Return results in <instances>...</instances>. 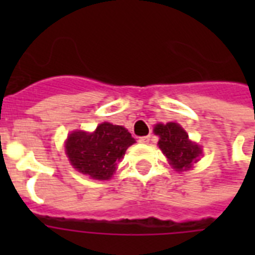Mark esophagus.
Wrapping results in <instances>:
<instances>
[{
    "instance_id": "esophagus-1",
    "label": "esophagus",
    "mask_w": 255,
    "mask_h": 255,
    "mask_svg": "<svg viewBox=\"0 0 255 255\" xmlns=\"http://www.w3.org/2000/svg\"><path fill=\"white\" fill-rule=\"evenodd\" d=\"M152 140V137L149 135L148 136H143V137H139V141L140 143H143V144H148L149 141Z\"/></svg>"
}]
</instances>
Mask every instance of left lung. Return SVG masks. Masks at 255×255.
Wrapping results in <instances>:
<instances>
[{
  "mask_svg": "<svg viewBox=\"0 0 255 255\" xmlns=\"http://www.w3.org/2000/svg\"><path fill=\"white\" fill-rule=\"evenodd\" d=\"M155 133L159 135V148L169 159L176 170H185L197 161L201 149L188 139L186 132L177 123L157 124Z\"/></svg>",
  "mask_w": 255,
  "mask_h": 255,
  "instance_id": "obj_1",
  "label": "left lung"
}]
</instances>
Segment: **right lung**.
I'll list each match as a JSON object with an SVG mask.
<instances>
[{"label":"right lung","instance_id":"add662e5","mask_svg":"<svg viewBox=\"0 0 255 255\" xmlns=\"http://www.w3.org/2000/svg\"><path fill=\"white\" fill-rule=\"evenodd\" d=\"M135 143L131 133L122 126L102 123L95 132L75 131L66 141L70 163L81 173L98 180H108L127 148Z\"/></svg>","mask_w":255,"mask_h":255}]
</instances>
